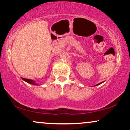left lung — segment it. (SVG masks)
<instances>
[{
  "label": "left lung",
  "instance_id": "obj_1",
  "mask_svg": "<svg viewBox=\"0 0 130 130\" xmlns=\"http://www.w3.org/2000/svg\"><path fill=\"white\" fill-rule=\"evenodd\" d=\"M105 81V80H104V81H103V82H101V83H98V84H96V85H95V86H98V85H100V84H102V83H103Z\"/></svg>",
  "mask_w": 130,
  "mask_h": 130
}]
</instances>
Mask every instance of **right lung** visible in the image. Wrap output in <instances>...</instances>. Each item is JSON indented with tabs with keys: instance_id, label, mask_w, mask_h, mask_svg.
I'll use <instances>...</instances> for the list:
<instances>
[{
	"instance_id": "obj_1",
	"label": "right lung",
	"mask_w": 130,
	"mask_h": 130,
	"mask_svg": "<svg viewBox=\"0 0 130 130\" xmlns=\"http://www.w3.org/2000/svg\"><path fill=\"white\" fill-rule=\"evenodd\" d=\"M22 79L24 80V81H26L27 83H29V84H32V85H35V86H38V84L36 83V82H35L34 80L30 79L24 78V77H22Z\"/></svg>"
}]
</instances>
